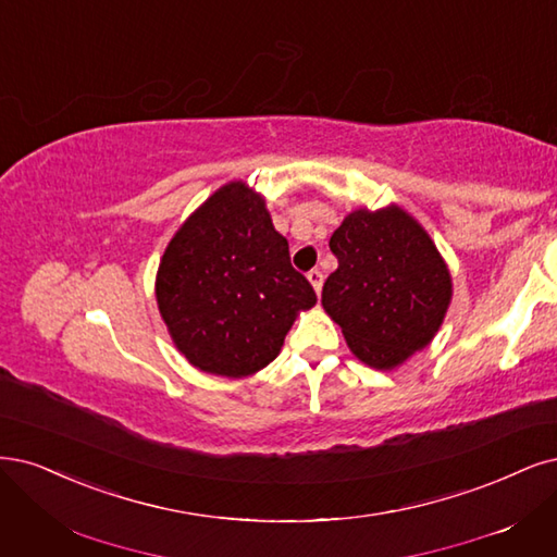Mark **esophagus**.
I'll return each mask as SVG.
<instances>
[{
  "label": "esophagus",
  "mask_w": 557,
  "mask_h": 557,
  "mask_svg": "<svg viewBox=\"0 0 557 557\" xmlns=\"http://www.w3.org/2000/svg\"><path fill=\"white\" fill-rule=\"evenodd\" d=\"M306 278H309V283L313 285V290L320 295V290H322V272L320 270H311L309 274H306Z\"/></svg>",
  "instance_id": "1"
}]
</instances>
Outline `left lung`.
Listing matches in <instances>:
<instances>
[{"label":"left lung","mask_w":557,"mask_h":557,"mask_svg":"<svg viewBox=\"0 0 557 557\" xmlns=\"http://www.w3.org/2000/svg\"><path fill=\"white\" fill-rule=\"evenodd\" d=\"M336 272L322 306L367 367L389 371L437 334L451 301V274L433 239L406 209H355L330 239Z\"/></svg>","instance_id":"1"}]
</instances>
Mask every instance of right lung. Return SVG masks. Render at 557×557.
Instances as JSON below:
<instances>
[{
  "instance_id": "obj_1",
  "label": "right lung",
  "mask_w": 557,
  "mask_h": 557,
  "mask_svg": "<svg viewBox=\"0 0 557 557\" xmlns=\"http://www.w3.org/2000/svg\"><path fill=\"white\" fill-rule=\"evenodd\" d=\"M157 301L172 343L196 369L246 377L276 359L297 313L318 297L290 264L264 198L230 182L170 239Z\"/></svg>"
}]
</instances>
